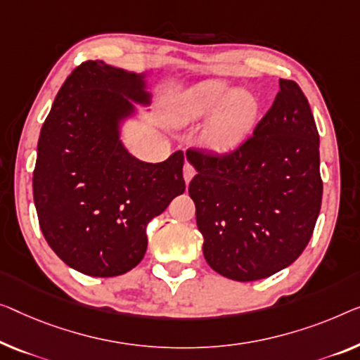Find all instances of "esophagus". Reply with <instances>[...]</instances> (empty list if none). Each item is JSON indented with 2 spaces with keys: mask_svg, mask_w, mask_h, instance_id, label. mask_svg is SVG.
I'll return each mask as SVG.
<instances>
[{
  "mask_svg": "<svg viewBox=\"0 0 360 360\" xmlns=\"http://www.w3.org/2000/svg\"><path fill=\"white\" fill-rule=\"evenodd\" d=\"M182 174H184L186 184H189L191 179L195 176V168H194V166H192L191 163H186V165H184V169H182Z\"/></svg>",
  "mask_w": 360,
  "mask_h": 360,
  "instance_id": "34e87169",
  "label": "esophagus"
}]
</instances>
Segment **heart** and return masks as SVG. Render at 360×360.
<instances>
[{
  "label": "heart",
  "instance_id": "obj_1",
  "mask_svg": "<svg viewBox=\"0 0 360 360\" xmlns=\"http://www.w3.org/2000/svg\"><path fill=\"white\" fill-rule=\"evenodd\" d=\"M212 116L200 141L214 153H226L239 146L254 129L259 105L244 90L224 80H203L182 90L171 100L169 117L178 126H191Z\"/></svg>",
  "mask_w": 360,
  "mask_h": 360
}]
</instances>
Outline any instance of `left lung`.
Segmentation results:
<instances>
[{
  "mask_svg": "<svg viewBox=\"0 0 360 360\" xmlns=\"http://www.w3.org/2000/svg\"><path fill=\"white\" fill-rule=\"evenodd\" d=\"M320 137L294 80L280 79L271 108L229 153L189 148V184L203 257L219 275L255 281L292 264L317 223L323 182Z\"/></svg>",
  "mask_w": 360,
  "mask_h": 360,
  "instance_id": "obj_1",
  "label": "left lung"
}]
</instances>
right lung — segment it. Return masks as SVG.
I'll list each match as a JSON object with an SVG mask.
<instances>
[{
  "label": "right lung",
  "instance_id": "right-lung-1",
  "mask_svg": "<svg viewBox=\"0 0 360 360\" xmlns=\"http://www.w3.org/2000/svg\"><path fill=\"white\" fill-rule=\"evenodd\" d=\"M143 74L85 61L64 80L43 122L34 202L43 236L89 276L122 275L143 259L147 224L186 191L184 153L162 163L132 157L120 124L148 105Z\"/></svg>",
  "mask_w": 360,
  "mask_h": 360
}]
</instances>
